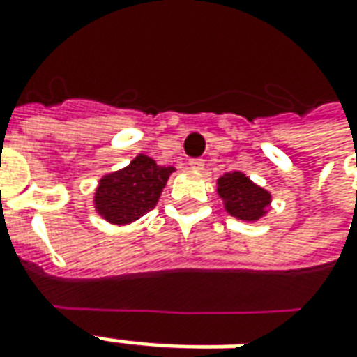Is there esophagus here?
<instances>
[{
  "label": "esophagus",
  "mask_w": 357,
  "mask_h": 357,
  "mask_svg": "<svg viewBox=\"0 0 357 357\" xmlns=\"http://www.w3.org/2000/svg\"><path fill=\"white\" fill-rule=\"evenodd\" d=\"M189 166H191L193 169H203V166H205V160L191 158V160H189Z\"/></svg>",
  "instance_id": "obj_1"
}]
</instances>
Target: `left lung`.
Returning <instances> with one entry per match:
<instances>
[{"mask_svg": "<svg viewBox=\"0 0 357 357\" xmlns=\"http://www.w3.org/2000/svg\"><path fill=\"white\" fill-rule=\"evenodd\" d=\"M219 195L232 217L256 220L270 205V193L254 185L244 174L232 172L219 179Z\"/></svg>", "mask_w": 357, "mask_h": 357, "instance_id": "8db88e82", "label": "left lung"}]
</instances>
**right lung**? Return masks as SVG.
I'll use <instances>...</instances> for the list:
<instances>
[{
    "instance_id": "obj_1",
    "label": "right lung",
    "mask_w": 357,
    "mask_h": 357,
    "mask_svg": "<svg viewBox=\"0 0 357 357\" xmlns=\"http://www.w3.org/2000/svg\"><path fill=\"white\" fill-rule=\"evenodd\" d=\"M172 172V166H158L152 158L138 154L127 168L109 174L99 181L97 211L119 225L137 220L154 209Z\"/></svg>"
}]
</instances>
